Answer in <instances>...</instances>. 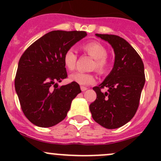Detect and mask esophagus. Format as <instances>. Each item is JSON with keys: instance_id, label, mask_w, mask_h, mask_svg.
<instances>
[{"instance_id": "1", "label": "esophagus", "mask_w": 161, "mask_h": 161, "mask_svg": "<svg viewBox=\"0 0 161 161\" xmlns=\"http://www.w3.org/2000/svg\"><path fill=\"white\" fill-rule=\"evenodd\" d=\"M88 90V88H87V87L81 86V90H82V92H84V91H86V90Z\"/></svg>"}]
</instances>
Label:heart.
Wrapping results in <instances>:
<instances>
[{"mask_svg":"<svg viewBox=\"0 0 161 161\" xmlns=\"http://www.w3.org/2000/svg\"><path fill=\"white\" fill-rule=\"evenodd\" d=\"M82 49L94 59L91 66L92 69H96L100 73L104 72L108 65L107 48L100 42L91 41L82 45ZM63 61L64 66L69 71H72L75 69L77 55L72 48H69L64 52ZM70 79L79 85L88 86L95 82V76L90 73L76 72L71 75Z\"/></svg>","mask_w":161,"mask_h":161,"instance_id":"1","label":"heart"}]
</instances>
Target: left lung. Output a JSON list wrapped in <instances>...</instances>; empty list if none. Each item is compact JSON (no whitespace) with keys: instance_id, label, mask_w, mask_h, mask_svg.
I'll use <instances>...</instances> for the list:
<instances>
[{"instance_id":"1","label":"left lung","mask_w":161,"mask_h":161,"mask_svg":"<svg viewBox=\"0 0 161 161\" xmlns=\"http://www.w3.org/2000/svg\"><path fill=\"white\" fill-rule=\"evenodd\" d=\"M113 47L115 60L113 69L103 82L92 90L97 99L90 105L96 122L108 129H118L129 122L139 108L145 84L144 64L136 50L116 35L96 34ZM107 87V92L102 88Z\"/></svg>"}]
</instances>
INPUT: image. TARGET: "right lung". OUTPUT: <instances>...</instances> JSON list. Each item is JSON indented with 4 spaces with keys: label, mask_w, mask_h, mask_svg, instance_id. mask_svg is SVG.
Masks as SVG:
<instances>
[{
    "label": "right lung",
    "mask_w": 161,
    "mask_h": 161,
    "mask_svg": "<svg viewBox=\"0 0 161 161\" xmlns=\"http://www.w3.org/2000/svg\"><path fill=\"white\" fill-rule=\"evenodd\" d=\"M86 35L84 31H51L21 56L14 87L24 114L35 125L47 128L61 122L81 92L77 82L61 86L58 83L68 77L64 52Z\"/></svg>",
    "instance_id": "right-lung-1"
}]
</instances>
